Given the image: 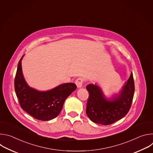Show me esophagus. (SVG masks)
I'll return each mask as SVG.
<instances>
[{
	"label": "esophagus",
	"instance_id": "34e87169",
	"mask_svg": "<svg viewBox=\"0 0 153 153\" xmlns=\"http://www.w3.org/2000/svg\"><path fill=\"white\" fill-rule=\"evenodd\" d=\"M84 82V79L82 77H79L76 80V84L78 88H80L82 87L83 83Z\"/></svg>",
	"mask_w": 153,
	"mask_h": 153
}]
</instances>
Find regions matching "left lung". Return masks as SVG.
Here are the masks:
<instances>
[{"label": "left lung", "mask_w": 153, "mask_h": 153, "mask_svg": "<svg viewBox=\"0 0 153 153\" xmlns=\"http://www.w3.org/2000/svg\"><path fill=\"white\" fill-rule=\"evenodd\" d=\"M86 88L89 92L87 116L94 123L110 125L125 117L131 106L134 93L133 75L131 73L119 93L109 99L96 84H89Z\"/></svg>", "instance_id": "1"}]
</instances>
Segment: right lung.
<instances>
[{"label":"right lung","instance_id":"obj_1","mask_svg":"<svg viewBox=\"0 0 153 153\" xmlns=\"http://www.w3.org/2000/svg\"><path fill=\"white\" fill-rule=\"evenodd\" d=\"M23 57L19 62L14 79V88L19 104L25 111L37 120H52L59 115L65 100L77 86L73 83H63L46 91L31 88L23 76L21 62Z\"/></svg>","mask_w":153,"mask_h":153}]
</instances>
